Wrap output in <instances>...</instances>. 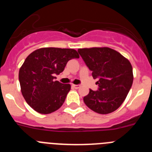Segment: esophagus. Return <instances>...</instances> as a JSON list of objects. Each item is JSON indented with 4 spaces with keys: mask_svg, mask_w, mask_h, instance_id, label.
I'll return each mask as SVG.
<instances>
[{
    "mask_svg": "<svg viewBox=\"0 0 152 152\" xmlns=\"http://www.w3.org/2000/svg\"><path fill=\"white\" fill-rule=\"evenodd\" d=\"M72 87L75 88V89H78V88H80V85H79V84H72Z\"/></svg>",
    "mask_w": 152,
    "mask_h": 152,
    "instance_id": "esophagus-1",
    "label": "esophagus"
}]
</instances>
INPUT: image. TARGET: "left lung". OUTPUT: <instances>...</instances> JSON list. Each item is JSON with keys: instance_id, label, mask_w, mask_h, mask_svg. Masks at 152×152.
<instances>
[{"instance_id": "8db88e82", "label": "left lung", "mask_w": 152, "mask_h": 152, "mask_svg": "<svg viewBox=\"0 0 152 152\" xmlns=\"http://www.w3.org/2000/svg\"><path fill=\"white\" fill-rule=\"evenodd\" d=\"M92 76L99 80L97 91L84 97V102L93 111L107 114L117 110L126 99L133 82L131 63L112 49L91 48L77 50Z\"/></svg>"}]
</instances>
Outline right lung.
Instances as JSON below:
<instances>
[{
    "label": "right lung",
    "mask_w": 152,
    "mask_h": 152,
    "mask_svg": "<svg viewBox=\"0 0 152 152\" xmlns=\"http://www.w3.org/2000/svg\"><path fill=\"white\" fill-rule=\"evenodd\" d=\"M78 58L75 49L60 48H42L27 56L19 80L24 99L34 110L49 114L61 107L71 85L55 80V76L64 71L69 60Z\"/></svg>",
    "instance_id": "obj_1"
}]
</instances>
